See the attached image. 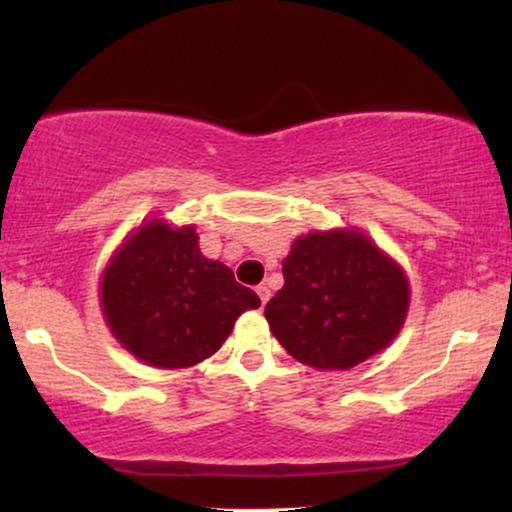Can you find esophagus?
I'll use <instances>...</instances> for the list:
<instances>
[{
    "instance_id": "1",
    "label": "esophagus",
    "mask_w": 512,
    "mask_h": 512,
    "mask_svg": "<svg viewBox=\"0 0 512 512\" xmlns=\"http://www.w3.org/2000/svg\"><path fill=\"white\" fill-rule=\"evenodd\" d=\"M257 296H260V303L264 305V303H267L269 301V289H267V286H264V284H260V286H257Z\"/></svg>"
}]
</instances>
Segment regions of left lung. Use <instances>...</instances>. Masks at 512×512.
I'll return each instance as SVG.
<instances>
[{"label":"left lung","mask_w":512,"mask_h":512,"mask_svg":"<svg viewBox=\"0 0 512 512\" xmlns=\"http://www.w3.org/2000/svg\"><path fill=\"white\" fill-rule=\"evenodd\" d=\"M407 276L358 231L310 233L284 260V289L264 308L274 337L320 370L354 368L397 337Z\"/></svg>","instance_id":"obj_1"}]
</instances>
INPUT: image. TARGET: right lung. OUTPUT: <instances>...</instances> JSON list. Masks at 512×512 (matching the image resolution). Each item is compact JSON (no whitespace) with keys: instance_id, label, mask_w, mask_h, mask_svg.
<instances>
[{"instance_id":"1","label":"right lung","mask_w":512,"mask_h":512,"mask_svg":"<svg viewBox=\"0 0 512 512\" xmlns=\"http://www.w3.org/2000/svg\"><path fill=\"white\" fill-rule=\"evenodd\" d=\"M110 330L139 361L195 366L219 351L245 310L260 308L226 264L199 252L195 228L151 221L117 250L103 274Z\"/></svg>"}]
</instances>
